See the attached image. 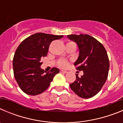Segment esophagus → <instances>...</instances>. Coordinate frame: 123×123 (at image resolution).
Here are the masks:
<instances>
[{"label":"esophagus","instance_id":"esophagus-1","mask_svg":"<svg viewBox=\"0 0 123 123\" xmlns=\"http://www.w3.org/2000/svg\"><path fill=\"white\" fill-rule=\"evenodd\" d=\"M61 73H67V71L66 70H64V69H61L60 70Z\"/></svg>","mask_w":123,"mask_h":123}]
</instances>
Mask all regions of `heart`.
Listing matches in <instances>:
<instances>
[{"mask_svg": "<svg viewBox=\"0 0 123 123\" xmlns=\"http://www.w3.org/2000/svg\"><path fill=\"white\" fill-rule=\"evenodd\" d=\"M60 66H62V67H65V66H67V62H65V61H62V62H60Z\"/></svg>", "mask_w": 123, "mask_h": 123, "instance_id": "1", "label": "heart"}]
</instances>
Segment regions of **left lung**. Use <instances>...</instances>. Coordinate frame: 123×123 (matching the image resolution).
Here are the masks:
<instances>
[{
    "label": "left lung",
    "instance_id": "obj_1",
    "mask_svg": "<svg viewBox=\"0 0 123 123\" xmlns=\"http://www.w3.org/2000/svg\"><path fill=\"white\" fill-rule=\"evenodd\" d=\"M78 44L79 55L74 63L78 71H83L80 78L69 84L75 94L81 98H89L101 90L108 78L110 62L104 45L88 34H71L67 36Z\"/></svg>",
    "mask_w": 123,
    "mask_h": 123
}]
</instances>
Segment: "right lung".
Wrapping results in <instances>:
<instances>
[{
    "label": "right lung",
    "instance_id": "obj_1",
    "mask_svg": "<svg viewBox=\"0 0 123 123\" xmlns=\"http://www.w3.org/2000/svg\"><path fill=\"white\" fill-rule=\"evenodd\" d=\"M63 37L38 32L25 39L18 47L13 59V73L25 93L31 95L41 94L60 72L57 68H52L48 72L41 69V60L47 55L51 42Z\"/></svg>",
    "mask_w": 123,
    "mask_h": 123
}]
</instances>
